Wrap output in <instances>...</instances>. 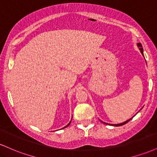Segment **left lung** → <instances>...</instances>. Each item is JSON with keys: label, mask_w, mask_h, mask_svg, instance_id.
I'll return each instance as SVG.
<instances>
[{"label": "left lung", "mask_w": 157, "mask_h": 157, "mask_svg": "<svg viewBox=\"0 0 157 157\" xmlns=\"http://www.w3.org/2000/svg\"><path fill=\"white\" fill-rule=\"evenodd\" d=\"M137 46H138V47L140 48V52H141L142 55H143V48H142V44H140V43H138V44H137ZM143 56H144V55H143ZM131 119H132V118L129 119L128 120H127V121H125V122H122V123H120V124H113V125H111V124H109V123H106V122H102V121H101V122H103L104 124H106V125H113V126H121V125H125V123H127L128 122L130 121V120H131Z\"/></svg>", "instance_id": "obj_1"}]
</instances>
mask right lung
Returning a JSON list of instances; mask_svg holds the SVG:
<instances>
[{
    "label": "right lung",
    "mask_w": 157,
    "mask_h": 157,
    "mask_svg": "<svg viewBox=\"0 0 157 157\" xmlns=\"http://www.w3.org/2000/svg\"><path fill=\"white\" fill-rule=\"evenodd\" d=\"M70 123H71V122H69V123H68V125H66V126H65V127H64V128H63H63H66V127H68V125H70Z\"/></svg>",
    "instance_id": "add662e5"
}]
</instances>
